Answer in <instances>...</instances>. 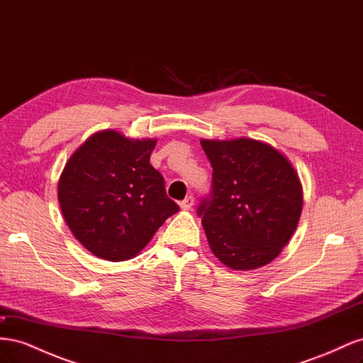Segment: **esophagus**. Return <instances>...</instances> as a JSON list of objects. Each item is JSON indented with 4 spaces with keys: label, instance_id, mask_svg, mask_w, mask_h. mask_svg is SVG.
Instances as JSON below:
<instances>
[{
    "label": "esophagus",
    "instance_id": "1",
    "mask_svg": "<svg viewBox=\"0 0 363 363\" xmlns=\"http://www.w3.org/2000/svg\"><path fill=\"white\" fill-rule=\"evenodd\" d=\"M192 206H194V196L192 195H188L183 201H180V207L183 208V211H189Z\"/></svg>",
    "mask_w": 363,
    "mask_h": 363
}]
</instances>
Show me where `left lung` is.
I'll return each mask as SVG.
<instances>
[{
  "label": "left lung",
  "mask_w": 363,
  "mask_h": 363,
  "mask_svg": "<svg viewBox=\"0 0 363 363\" xmlns=\"http://www.w3.org/2000/svg\"><path fill=\"white\" fill-rule=\"evenodd\" d=\"M212 188L196 215L213 255L232 269L267 265L288 244L303 208L298 175L268 144L240 138L201 140Z\"/></svg>",
  "instance_id": "8db88e82"
}]
</instances>
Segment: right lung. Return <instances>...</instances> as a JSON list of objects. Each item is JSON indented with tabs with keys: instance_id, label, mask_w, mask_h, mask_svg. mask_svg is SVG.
Wrapping results in <instances>:
<instances>
[{
	"instance_id": "add662e5",
	"label": "right lung",
	"mask_w": 363,
	"mask_h": 363,
	"mask_svg": "<svg viewBox=\"0 0 363 363\" xmlns=\"http://www.w3.org/2000/svg\"><path fill=\"white\" fill-rule=\"evenodd\" d=\"M156 140L98 131L69 157L60 175L65 221L94 256L135 257L179 204L168 199L162 174L151 167Z\"/></svg>"
}]
</instances>
